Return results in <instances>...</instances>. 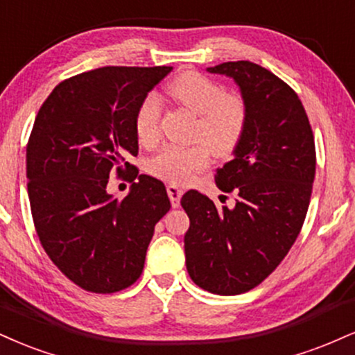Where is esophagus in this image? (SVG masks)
I'll return each mask as SVG.
<instances>
[{
  "label": "esophagus",
  "instance_id": "34e87169",
  "mask_svg": "<svg viewBox=\"0 0 355 355\" xmlns=\"http://www.w3.org/2000/svg\"><path fill=\"white\" fill-rule=\"evenodd\" d=\"M166 193L170 196V202H172V207L177 208L180 205V198L183 195V190L178 189L177 185H168L166 187Z\"/></svg>",
  "mask_w": 355,
  "mask_h": 355
}]
</instances>
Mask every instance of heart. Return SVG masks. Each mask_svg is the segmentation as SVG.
I'll return each mask as SVG.
<instances>
[{"label": "heart", "mask_w": 355, "mask_h": 355, "mask_svg": "<svg viewBox=\"0 0 355 355\" xmlns=\"http://www.w3.org/2000/svg\"><path fill=\"white\" fill-rule=\"evenodd\" d=\"M178 104L198 115L195 139L189 147L164 145L147 162L148 173L160 180L183 185L210 164V148L216 155H228L240 144L248 122L245 101L238 94H226L218 83L200 74L185 72L168 85ZM162 102L155 92L147 94L135 112V135L142 145H153L160 137Z\"/></svg>", "instance_id": "obj_1"}]
</instances>
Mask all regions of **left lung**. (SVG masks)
<instances>
[{"label":"left lung","mask_w":355,"mask_h":355,"mask_svg":"<svg viewBox=\"0 0 355 355\" xmlns=\"http://www.w3.org/2000/svg\"><path fill=\"white\" fill-rule=\"evenodd\" d=\"M232 78L248 109L233 159L216 170V187L234 193L218 208L196 190L182 196L190 218L187 271L196 286L221 296L253 289L284 259L304 223L315 175L309 119L297 94L250 61L208 67Z\"/></svg>","instance_id":"left-lung-1"}]
</instances>
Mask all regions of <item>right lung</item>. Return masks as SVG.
<instances>
[{"instance_id":"right-lung-1","label":"right lung","mask_w":355,"mask_h":355,"mask_svg":"<svg viewBox=\"0 0 355 355\" xmlns=\"http://www.w3.org/2000/svg\"><path fill=\"white\" fill-rule=\"evenodd\" d=\"M170 71L83 72L55 85L36 115L26 147L34 228L51 261L85 291L134 284L157 221L170 210L164 183L127 162L139 153L137 107ZM114 169L132 182L123 200L107 191Z\"/></svg>"}]
</instances>
